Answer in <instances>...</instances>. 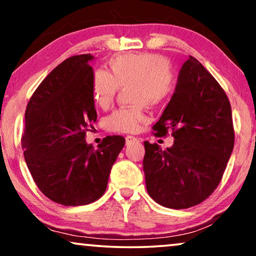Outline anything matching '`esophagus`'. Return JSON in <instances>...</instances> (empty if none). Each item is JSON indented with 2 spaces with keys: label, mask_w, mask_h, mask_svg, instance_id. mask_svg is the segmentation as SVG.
<instances>
[{
  "label": "esophagus",
  "mask_w": 256,
  "mask_h": 256,
  "mask_svg": "<svg viewBox=\"0 0 256 256\" xmlns=\"http://www.w3.org/2000/svg\"><path fill=\"white\" fill-rule=\"evenodd\" d=\"M138 141L140 140L138 138H135V136H132V135L126 136V144L127 146L132 144V143H134V142H138Z\"/></svg>",
  "instance_id": "34e87169"
}]
</instances>
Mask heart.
Segmentation results:
<instances>
[{
  "label": "heart",
  "mask_w": 256,
  "mask_h": 256,
  "mask_svg": "<svg viewBox=\"0 0 256 256\" xmlns=\"http://www.w3.org/2000/svg\"><path fill=\"white\" fill-rule=\"evenodd\" d=\"M132 85V102L128 108L114 110L106 118V127L114 132H134L146 118L149 102L158 104L172 96L177 85L174 70L156 54H118L108 62V72L96 70L92 76V94L98 106L113 102L120 87Z\"/></svg>",
  "instance_id": "heart-1"
}]
</instances>
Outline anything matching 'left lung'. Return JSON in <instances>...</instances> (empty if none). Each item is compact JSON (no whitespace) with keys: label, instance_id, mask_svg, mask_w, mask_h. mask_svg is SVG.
<instances>
[{"label":"left lung","instance_id":"obj_1","mask_svg":"<svg viewBox=\"0 0 256 256\" xmlns=\"http://www.w3.org/2000/svg\"><path fill=\"white\" fill-rule=\"evenodd\" d=\"M155 136L172 132L174 144L162 149L144 142L146 191L164 208L200 204L218 186L234 146L232 110L226 93L194 57L182 66L174 96Z\"/></svg>","mask_w":256,"mask_h":256}]
</instances>
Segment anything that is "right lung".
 <instances>
[{
    "instance_id": "add662e5",
    "label": "right lung",
    "mask_w": 256,
    "mask_h": 256,
    "mask_svg": "<svg viewBox=\"0 0 256 256\" xmlns=\"http://www.w3.org/2000/svg\"><path fill=\"white\" fill-rule=\"evenodd\" d=\"M93 56L70 57L48 73L31 96L22 136L34 183L52 202L87 205L104 194L110 169L124 146L107 136L94 149L86 132L96 121L92 94Z\"/></svg>"
}]
</instances>
